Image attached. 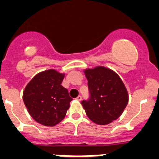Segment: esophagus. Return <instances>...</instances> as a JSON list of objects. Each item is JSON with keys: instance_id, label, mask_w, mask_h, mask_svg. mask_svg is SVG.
Listing matches in <instances>:
<instances>
[{"instance_id": "esophagus-1", "label": "esophagus", "mask_w": 159, "mask_h": 159, "mask_svg": "<svg viewBox=\"0 0 159 159\" xmlns=\"http://www.w3.org/2000/svg\"><path fill=\"white\" fill-rule=\"evenodd\" d=\"M75 99H76L77 101H81L82 100V96H81V95H78V96L75 98Z\"/></svg>"}]
</instances>
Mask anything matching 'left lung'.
Returning <instances> with one entry per match:
<instances>
[{
    "label": "left lung",
    "instance_id": "1",
    "mask_svg": "<svg viewBox=\"0 0 159 159\" xmlns=\"http://www.w3.org/2000/svg\"><path fill=\"white\" fill-rule=\"evenodd\" d=\"M91 97L81 104L93 123L107 125L120 117L128 102L129 95L123 80L116 71L97 66L84 71Z\"/></svg>",
    "mask_w": 159,
    "mask_h": 159
}]
</instances>
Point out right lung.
Returning a JSON list of instances; mask_svg holds the SVG:
<instances>
[{
  "mask_svg": "<svg viewBox=\"0 0 159 159\" xmlns=\"http://www.w3.org/2000/svg\"><path fill=\"white\" fill-rule=\"evenodd\" d=\"M65 73L48 69L38 73L29 81L23 92V100L35 121L54 127L64 119L72 100L61 85Z\"/></svg>",
  "mask_w": 159,
  "mask_h": 159,
  "instance_id": "right-lung-1",
  "label": "right lung"
}]
</instances>
